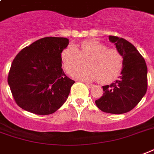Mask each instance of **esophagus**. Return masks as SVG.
<instances>
[{
  "mask_svg": "<svg viewBox=\"0 0 154 154\" xmlns=\"http://www.w3.org/2000/svg\"><path fill=\"white\" fill-rule=\"evenodd\" d=\"M85 85H87V86H88V88H93V87H94V85H91V84H88V83H85Z\"/></svg>",
  "mask_w": 154,
  "mask_h": 154,
  "instance_id": "esophagus-1",
  "label": "esophagus"
}]
</instances>
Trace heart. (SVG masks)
Listing matches in <instances>:
<instances>
[{"mask_svg":"<svg viewBox=\"0 0 154 154\" xmlns=\"http://www.w3.org/2000/svg\"><path fill=\"white\" fill-rule=\"evenodd\" d=\"M61 59L66 71L72 74L85 66L89 67L79 70L74 76L83 80H97L106 84L114 80L122 70V57L116 49L108 48L106 44L96 40L82 42L77 48L69 45L61 53Z\"/></svg>","mask_w":154,"mask_h":154,"instance_id":"obj_1","label":"heart"}]
</instances>
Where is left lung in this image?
Returning a JSON list of instances; mask_svg holds the SVG:
<instances>
[{"instance_id": "obj_1", "label": "left lung", "mask_w": 154, "mask_h": 154, "mask_svg": "<svg viewBox=\"0 0 154 154\" xmlns=\"http://www.w3.org/2000/svg\"><path fill=\"white\" fill-rule=\"evenodd\" d=\"M109 40L123 57V67L117 80L103 86V96L95 103L104 112L123 114L133 109L146 94L148 69L143 57L130 42L116 36H109Z\"/></svg>"}]
</instances>
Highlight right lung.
Segmentation results:
<instances>
[{"label": "right lung", "mask_w": 154, "mask_h": 154, "mask_svg": "<svg viewBox=\"0 0 154 154\" xmlns=\"http://www.w3.org/2000/svg\"><path fill=\"white\" fill-rule=\"evenodd\" d=\"M68 44L66 38H42L14 57L8 84L15 103L22 109L49 115L65 103L75 83L61 67V53Z\"/></svg>", "instance_id": "add662e5"}]
</instances>
